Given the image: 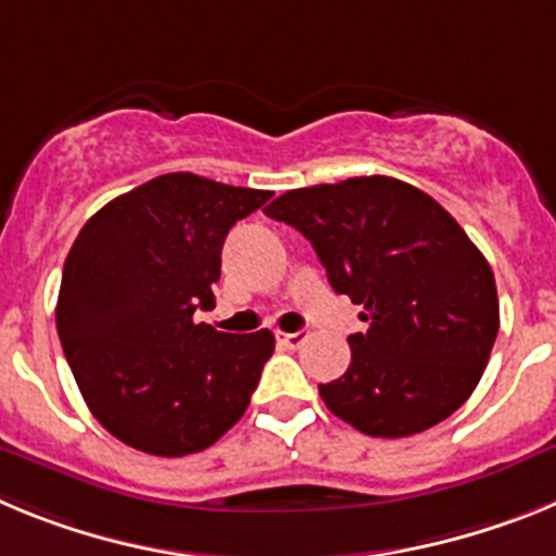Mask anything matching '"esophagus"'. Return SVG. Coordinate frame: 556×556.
Returning <instances> with one entry per match:
<instances>
[{
	"instance_id": "esophagus-1",
	"label": "esophagus",
	"mask_w": 556,
	"mask_h": 556,
	"mask_svg": "<svg viewBox=\"0 0 556 556\" xmlns=\"http://www.w3.org/2000/svg\"><path fill=\"white\" fill-rule=\"evenodd\" d=\"M275 339H278V342H281L283 348H292V351H298V348H301L303 342H306V339H308V333L306 331H294V333L278 331V333H275Z\"/></svg>"
}]
</instances>
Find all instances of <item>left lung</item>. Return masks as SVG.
<instances>
[{
  "label": "left lung",
  "instance_id": "8db88e82",
  "mask_svg": "<svg viewBox=\"0 0 556 556\" xmlns=\"http://www.w3.org/2000/svg\"><path fill=\"white\" fill-rule=\"evenodd\" d=\"M312 242L333 292L365 308L351 365L320 384L328 409L370 437H409L454 415L479 384L498 333V292L443 205L370 175L281 194L264 208Z\"/></svg>",
  "mask_w": 556,
  "mask_h": 556
}]
</instances>
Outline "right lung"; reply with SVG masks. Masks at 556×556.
<instances>
[{"instance_id": "right-lung-1", "label": "right lung", "mask_w": 556, "mask_h": 556, "mask_svg": "<svg viewBox=\"0 0 556 556\" xmlns=\"http://www.w3.org/2000/svg\"><path fill=\"white\" fill-rule=\"evenodd\" d=\"M273 191L169 172L102 205L63 264L55 323L91 415L152 456L214 445L244 415L275 337L194 323L223 244Z\"/></svg>"}]
</instances>
